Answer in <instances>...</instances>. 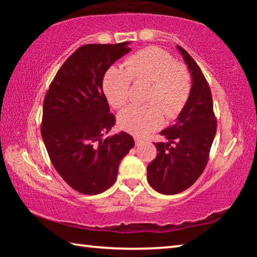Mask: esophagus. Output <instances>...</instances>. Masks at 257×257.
<instances>
[{"label": "esophagus", "instance_id": "esophagus-1", "mask_svg": "<svg viewBox=\"0 0 257 257\" xmlns=\"http://www.w3.org/2000/svg\"><path fill=\"white\" fill-rule=\"evenodd\" d=\"M135 142H136V145H137V146L142 145L143 143H144V141H143L142 138H135Z\"/></svg>", "mask_w": 257, "mask_h": 257}]
</instances>
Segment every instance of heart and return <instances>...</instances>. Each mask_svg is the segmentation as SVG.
I'll list each match as a JSON object with an SVG mask.
<instances>
[{
    "label": "heart",
    "instance_id": "b5f03b06",
    "mask_svg": "<svg viewBox=\"0 0 257 257\" xmlns=\"http://www.w3.org/2000/svg\"><path fill=\"white\" fill-rule=\"evenodd\" d=\"M132 79L151 82L147 105H129L118 115L119 125L138 136L162 127L164 113L175 119L184 108L190 93V79L186 69L159 47H147L130 55L124 69L110 67L104 73L103 90L108 103L120 108L130 98Z\"/></svg>",
    "mask_w": 257,
    "mask_h": 257
}]
</instances>
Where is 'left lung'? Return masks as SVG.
<instances>
[{
	"mask_svg": "<svg viewBox=\"0 0 257 257\" xmlns=\"http://www.w3.org/2000/svg\"><path fill=\"white\" fill-rule=\"evenodd\" d=\"M191 76L189 97L176 123L160 134L168 143H156L158 155L147 165V180L164 195L179 194L196 181L208 161L216 133L211 89L194 59L177 45Z\"/></svg>",
	"mask_w": 257,
	"mask_h": 257,
	"instance_id": "8db88e82",
	"label": "left lung"
}]
</instances>
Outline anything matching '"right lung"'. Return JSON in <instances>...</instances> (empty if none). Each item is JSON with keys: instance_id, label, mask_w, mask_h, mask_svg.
Here are the masks:
<instances>
[{"instance_id": "add662e5", "label": "right lung", "mask_w": 257, "mask_h": 257, "mask_svg": "<svg viewBox=\"0 0 257 257\" xmlns=\"http://www.w3.org/2000/svg\"><path fill=\"white\" fill-rule=\"evenodd\" d=\"M130 42L87 44L69 56L43 104L42 138L51 162L67 184L85 195L101 194L116 180L119 164L135 146L115 123L103 93L104 73L129 53Z\"/></svg>"}]
</instances>
